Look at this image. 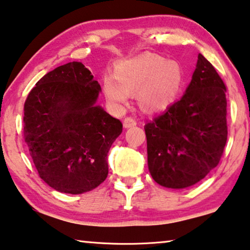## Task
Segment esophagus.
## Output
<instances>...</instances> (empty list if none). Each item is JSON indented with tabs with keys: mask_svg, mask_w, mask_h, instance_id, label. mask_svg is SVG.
<instances>
[{
	"mask_svg": "<svg viewBox=\"0 0 250 250\" xmlns=\"http://www.w3.org/2000/svg\"><path fill=\"white\" fill-rule=\"evenodd\" d=\"M137 125V121L131 117H126L124 120V126L125 128H131V126H135Z\"/></svg>",
	"mask_w": 250,
	"mask_h": 250,
	"instance_id": "34e87169",
	"label": "esophagus"
}]
</instances>
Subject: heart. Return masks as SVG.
<instances>
[{"label":"heart","mask_w":250,"mask_h":250,"mask_svg":"<svg viewBox=\"0 0 250 250\" xmlns=\"http://www.w3.org/2000/svg\"><path fill=\"white\" fill-rule=\"evenodd\" d=\"M182 83L183 69L177 62L146 53L119 62L113 75L103 77L102 87L107 103L115 110L128 101L129 92L138 91L140 106L148 112H156L176 99Z\"/></svg>","instance_id":"obj_1"}]
</instances>
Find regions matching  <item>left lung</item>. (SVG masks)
<instances>
[{
  "label": "left lung",
  "instance_id": "obj_1",
  "mask_svg": "<svg viewBox=\"0 0 250 250\" xmlns=\"http://www.w3.org/2000/svg\"><path fill=\"white\" fill-rule=\"evenodd\" d=\"M226 89L214 67L199 54L183 96L146 122L149 172L159 185L188 188L217 167L228 137Z\"/></svg>",
  "mask_w": 250,
  "mask_h": 250
}]
</instances>
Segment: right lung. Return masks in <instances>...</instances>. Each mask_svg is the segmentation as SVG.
Segmentation results:
<instances>
[{
  "instance_id": "right-lung-1",
  "label": "right lung",
  "mask_w": 250,
  "mask_h": 250,
  "mask_svg": "<svg viewBox=\"0 0 250 250\" xmlns=\"http://www.w3.org/2000/svg\"><path fill=\"white\" fill-rule=\"evenodd\" d=\"M101 91L82 62L47 73L24 102L23 138L39 176L56 191L81 194L105 181L119 119L95 105Z\"/></svg>"
}]
</instances>
